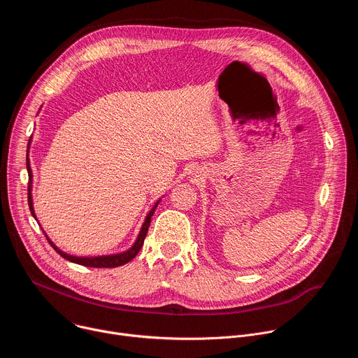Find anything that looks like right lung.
Instances as JSON below:
<instances>
[{"label": "right lung", "mask_w": 358, "mask_h": 358, "mask_svg": "<svg viewBox=\"0 0 358 358\" xmlns=\"http://www.w3.org/2000/svg\"><path fill=\"white\" fill-rule=\"evenodd\" d=\"M27 169H28V174H29V178H31V181H29V192H28V203H29V210H31L32 217L36 220L35 211H34V203H32V195H31V189H32V187H31L32 185V170H31L28 159H27ZM159 202H160V199L155 203V207H152L150 210V213L147 214V217H145V220H144V222L141 225V229H140V232L137 235V239L131 245V248L124 250V252H120V253L103 255V257H73V255H69V253L61 250L52 241L49 239V236L45 234V231H43V234L48 238L50 246H52L64 259H66L69 262H73V264H78V265H82V266H89V268H117V266H122V265L130 262L136 257V255L140 252V249H141V246L144 243V239H145L150 222H151V217H152V214H155V211H156V208L159 206Z\"/></svg>", "instance_id": "1"}]
</instances>
